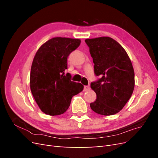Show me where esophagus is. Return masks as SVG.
<instances>
[{"instance_id": "34e87169", "label": "esophagus", "mask_w": 158, "mask_h": 158, "mask_svg": "<svg viewBox=\"0 0 158 158\" xmlns=\"http://www.w3.org/2000/svg\"><path fill=\"white\" fill-rule=\"evenodd\" d=\"M90 89L89 85H85L84 88V92H87V91H89Z\"/></svg>"}]
</instances>
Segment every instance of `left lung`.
<instances>
[{"mask_svg": "<svg viewBox=\"0 0 158 158\" xmlns=\"http://www.w3.org/2000/svg\"><path fill=\"white\" fill-rule=\"evenodd\" d=\"M94 63V73L100 78L91 83L97 99L90 103L102 115L118 113L131 98L135 88V72L123 47L109 37L85 40Z\"/></svg>", "mask_w": 158, "mask_h": 158, "instance_id": "obj_1", "label": "left lung"}]
</instances>
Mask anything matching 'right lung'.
<instances>
[{
	"label": "right lung",
	"mask_w": 158,
	"mask_h": 158,
	"mask_svg": "<svg viewBox=\"0 0 158 158\" xmlns=\"http://www.w3.org/2000/svg\"><path fill=\"white\" fill-rule=\"evenodd\" d=\"M80 42L78 39L54 37L36 52L31 68L30 89L38 106L47 114L66 112L72 98L84 89L82 84L71 81L70 73L64 75L68 56Z\"/></svg>",
	"instance_id": "1"
}]
</instances>
